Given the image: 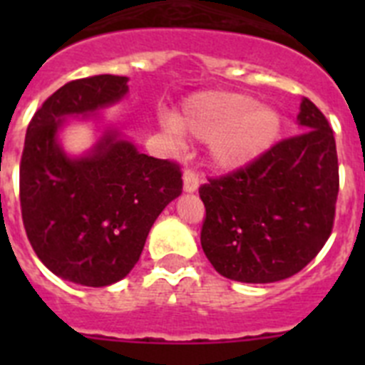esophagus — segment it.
Here are the masks:
<instances>
[{
	"label": "esophagus",
	"instance_id": "esophagus-1",
	"mask_svg": "<svg viewBox=\"0 0 365 365\" xmlns=\"http://www.w3.org/2000/svg\"><path fill=\"white\" fill-rule=\"evenodd\" d=\"M185 190L186 192H195V190L199 188V185H201V179H199V175L193 170H186L185 172Z\"/></svg>",
	"mask_w": 365,
	"mask_h": 365
}]
</instances>
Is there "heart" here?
Segmentation results:
<instances>
[{
	"label": "heart",
	"mask_w": 365,
	"mask_h": 365,
	"mask_svg": "<svg viewBox=\"0 0 365 365\" xmlns=\"http://www.w3.org/2000/svg\"><path fill=\"white\" fill-rule=\"evenodd\" d=\"M170 128L210 143L219 166L237 168L272 146L282 130V118L276 109L256 106L243 93L206 91L190 96Z\"/></svg>",
	"instance_id": "b5f03b06"
}]
</instances>
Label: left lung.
<instances>
[{
  "label": "left lung",
  "mask_w": 365,
  "mask_h": 365,
  "mask_svg": "<svg viewBox=\"0 0 365 365\" xmlns=\"http://www.w3.org/2000/svg\"><path fill=\"white\" fill-rule=\"evenodd\" d=\"M303 133L247 166L208 177L201 247L221 276L272 283L298 274L324 248L336 212L338 155L324 113L303 98Z\"/></svg>",
  "instance_id": "1"
}]
</instances>
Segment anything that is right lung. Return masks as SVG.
Listing matches in <instances>:
<instances>
[{
  "mask_svg": "<svg viewBox=\"0 0 365 365\" xmlns=\"http://www.w3.org/2000/svg\"><path fill=\"white\" fill-rule=\"evenodd\" d=\"M125 82L96 74L54 91L29 122L19 163L21 219L34 252L51 272L86 287L128 276L155 219L182 192L175 160L138 153L115 133L83 159H69L58 146L63 117L117 102Z\"/></svg>",
  "mask_w": 365,
  "mask_h": 365,
  "instance_id": "obj_1",
  "label": "right lung"
}]
</instances>
